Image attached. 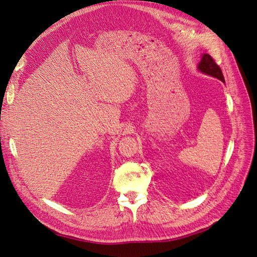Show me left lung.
<instances>
[{"label":"left lung","instance_id":"8db88e82","mask_svg":"<svg viewBox=\"0 0 257 257\" xmlns=\"http://www.w3.org/2000/svg\"><path fill=\"white\" fill-rule=\"evenodd\" d=\"M198 69L204 74L212 76L214 78L220 79L222 82H225L220 66L215 63V61L211 58V56H209L207 53H204L203 57H201L198 64Z\"/></svg>","mask_w":257,"mask_h":257}]
</instances>
